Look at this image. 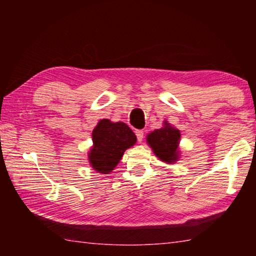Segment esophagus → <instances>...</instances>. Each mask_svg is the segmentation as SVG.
I'll list each match as a JSON object with an SVG mask.
<instances>
[{"label":"esophagus","mask_w":256,"mask_h":256,"mask_svg":"<svg viewBox=\"0 0 256 256\" xmlns=\"http://www.w3.org/2000/svg\"><path fill=\"white\" fill-rule=\"evenodd\" d=\"M136 138H138V142H141L142 140H144V132L142 131V130H138V131H136Z\"/></svg>","instance_id":"1"}]
</instances>
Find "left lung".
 Segmentation results:
<instances>
[{
	"label": "left lung",
	"mask_w": 256,
	"mask_h": 256,
	"mask_svg": "<svg viewBox=\"0 0 256 256\" xmlns=\"http://www.w3.org/2000/svg\"><path fill=\"white\" fill-rule=\"evenodd\" d=\"M180 138V132L178 130L172 128L167 122H164V126L154 130L146 136L149 146L152 148L154 152L157 157L164 162L172 164L178 157V141Z\"/></svg>",
	"instance_id": "8db88e82"
}]
</instances>
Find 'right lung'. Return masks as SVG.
Returning a JSON list of instances; mask_svg holds the SVG:
<instances>
[{
  "label": "right lung",
  "instance_id": "add662e5",
  "mask_svg": "<svg viewBox=\"0 0 256 256\" xmlns=\"http://www.w3.org/2000/svg\"><path fill=\"white\" fill-rule=\"evenodd\" d=\"M92 142L89 162L94 170L108 174L120 162L124 151L136 144V136L125 123H112L105 118L94 128Z\"/></svg>",
  "mask_w": 256,
  "mask_h": 256
}]
</instances>
